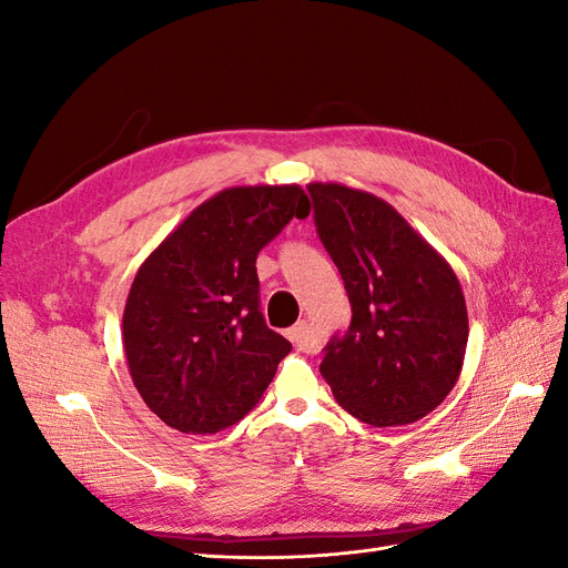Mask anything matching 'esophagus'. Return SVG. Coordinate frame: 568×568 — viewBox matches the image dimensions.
<instances>
[{"label":"esophagus","mask_w":568,"mask_h":568,"mask_svg":"<svg viewBox=\"0 0 568 568\" xmlns=\"http://www.w3.org/2000/svg\"><path fill=\"white\" fill-rule=\"evenodd\" d=\"M284 334H286V338H288L291 343H294L296 348L307 351V324H305V322L294 324V326H291V329H286Z\"/></svg>","instance_id":"obj_1"}]
</instances>
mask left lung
Listing matches in <instances>:
<instances>
[{"instance_id":"obj_1","label":"left lung","mask_w":568,"mask_h":568,"mask_svg":"<svg viewBox=\"0 0 568 568\" xmlns=\"http://www.w3.org/2000/svg\"><path fill=\"white\" fill-rule=\"evenodd\" d=\"M315 225L348 291L353 320L320 372L338 405L369 426H403L455 388L469 338L450 263L384 199L311 182Z\"/></svg>"}]
</instances>
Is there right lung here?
Segmentation results:
<instances>
[{
	"label": "right lung",
	"instance_id": "obj_1",
	"mask_svg": "<svg viewBox=\"0 0 568 568\" xmlns=\"http://www.w3.org/2000/svg\"><path fill=\"white\" fill-rule=\"evenodd\" d=\"M307 215L298 184L222 189L136 270L123 348L134 388L168 426L217 434L263 398L291 343L257 311L255 257Z\"/></svg>",
	"mask_w": 568,
	"mask_h": 568
}]
</instances>
